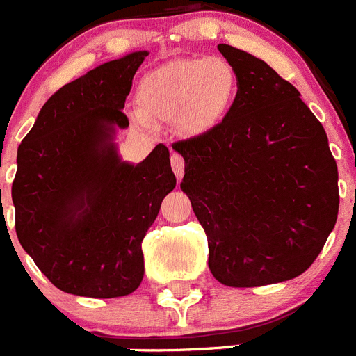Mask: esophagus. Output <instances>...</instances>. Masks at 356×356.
Returning a JSON list of instances; mask_svg holds the SVG:
<instances>
[{
    "label": "esophagus",
    "instance_id": "obj_1",
    "mask_svg": "<svg viewBox=\"0 0 356 356\" xmlns=\"http://www.w3.org/2000/svg\"><path fill=\"white\" fill-rule=\"evenodd\" d=\"M171 165H172V171H175L176 178L180 180L181 176H184V171H185L184 156L178 155V153H172V155H171Z\"/></svg>",
    "mask_w": 356,
    "mask_h": 356
}]
</instances>
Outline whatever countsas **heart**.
Instances as JSON below:
<instances>
[{
    "label": "heart",
    "instance_id": "b5f03b06",
    "mask_svg": "<svg viewBox=\"0 0 356 356\" xmlns=\"http://www.w3.org/2000/svg\"><path fill=\"white\" fill-rule=\"evenodd\" d=\"M237 72L221 56L178 58L146 72L137 87L139 112L147 121L184 118L188 131L216 127L237 96Z\"/></svg>",
    "mask_w": 356,
    "mask_h": 356
}]
</instances>
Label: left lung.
I'll list each match as a JSON object with an SVG mask.
<instances>
[{
    "instance_id": "left-lung-1",
    "label": "left lung",
    "mask_w": 356,
    "mask_h": 356,
    "mask_svg": "<svg viewBox=\"0 0 356 356\" xmlns=\"http://www.w3.org/2000/svg\"><path fill=\"white\" fill-rule=\"evenodd\" d=\"M217 49L237 72V96L219 124L172 144L185 160L180 187L217 282L278 284L312 266L335 226L337 163L294 85L250 53Z\"/></svg>"
}]
</instances>
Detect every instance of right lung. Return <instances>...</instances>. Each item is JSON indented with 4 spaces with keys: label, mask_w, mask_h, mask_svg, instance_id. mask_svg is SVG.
<instances>
[{
    "label": "right lung",
    "mask_w": 356,
    "mask_h": 356,
    "mask_svg": "<svg viewBox=\"0 0 356 356\" xmlns=\"http://www.w3.org/2000/svg\"><path fill=\"white\" fill-rule=\"evenodd\" d=\"M147 51L106 62L64 85L17 149L15 234L44 276L87 298L131 294L144 276L143 238L176 187L169 149L122 162L115 128Z\"/></svg>",
    "instance_id": "right-lung-1"
}]
</instances>
